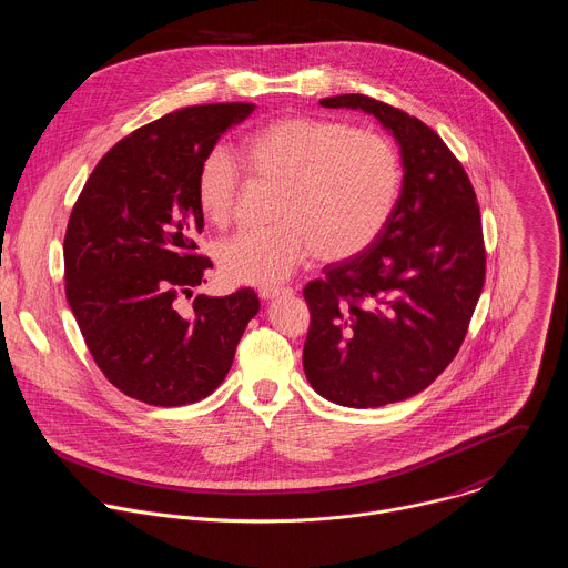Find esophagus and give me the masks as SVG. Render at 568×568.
<instances>
[{
  "instance_id": "esophagus-1",
  "label": "esophagus",
  "mask_w": 568,
  "mask_h": 568,
  "mask_svg": "<svg viewBox=\"0 0 568 568\" xmlns=\"http://www.w3.org/2000/svg\"><path fill=\"white\" fill-rule=\"evenodd\" d=\"M258 294H261L263 298H276V296H287V294H292V287H278V285H274V287H261Z\"/></svg>"
}]
</instances>
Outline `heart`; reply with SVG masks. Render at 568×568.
<instances>
[{
    "label": "heart",
    "instance_id": "1",
    "mask_svg": "<svg viewBox=\"0 0 568 568\" xmlns=\"http://www.w3.org/2000/svg\"><path fill=\"white\" fill-rule=\"evenodd\" d=\"M240 164L252 182L281 186L267 229L240 231L215 247L222 276L240 285L285 281L314 252L339 263L368 250L386 226L397 191L399 161L393 145L348 123L287 116L247 136ZM240 178L217 148L197 173V204L206 222L233 220Z\"/></svg>",
    "mask_w": 568,
    "mask_h": 568
}]
</instances>
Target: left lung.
Listing matches in <instances>:
<instances>
[{
	"label": "left lung",
	"mask_w": 568,
	"mask_h": 568,
	"mask_svg": "<svg viewBox=\"0 0 568 568\" xmlns=\"http://www.w3.org/2000/svg\"><path fill=\"white\" fill-rule=\"evenodd\" d=\"M318 103L373 114L399 145L404 178L373 245L305 285L303 368L342 407H384L425 390L467 335L485 281L480 211L460 161L420 119L364 94Z\"/></svg>",
	"instance_id": "1"
}]
</instances>
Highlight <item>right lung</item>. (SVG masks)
Returning a JSON list of instances; mask_svg holds the SVG:
<instances>
[{
    "label": "right lung",
    "instance_id": "add662e5",
    "mask_svg": "<svg viewBox=\"0 0 568 568\" xmlns=\"http://www.w3.org/2000/svg\"><path fill=\"white\" fill-rule=\"evenodd\" d=\"M254 103L193 105L161 116L112 145L80 191L64 233V292L103 375L152 407H184L226 377L235 346L261 301L180 298L206 283L197 254L204 229L197 173L217 139Z\"/></svg>",
    "mask_w": 568,
    "mask_h": 568
}]
</instances>
